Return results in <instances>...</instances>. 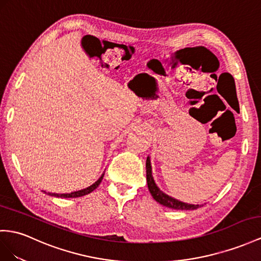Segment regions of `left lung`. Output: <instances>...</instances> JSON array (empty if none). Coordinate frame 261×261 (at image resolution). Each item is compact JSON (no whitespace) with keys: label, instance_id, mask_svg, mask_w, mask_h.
<instances>
[{"label":"left lung","instance_id":"obj_1","mask_svg":"<svg viewBox=\"0 0 261 261\" xmlns=\"http://www.w3.org/2000/svg\"><path fill=\"white\" fill-rule=\"evenodd\" d=\"M146 182H148V188L153 198L163 206L170 207V208H174V210H182V211H192L203 206V205H193V204L179 202V200L166 195L165 193H163L161 190H160L158 188V185L155 184L154 179H153L151 163H150L149 158L146 159Z\"/></svg>","mask_w":261,"mask_h":261}]
</instances>
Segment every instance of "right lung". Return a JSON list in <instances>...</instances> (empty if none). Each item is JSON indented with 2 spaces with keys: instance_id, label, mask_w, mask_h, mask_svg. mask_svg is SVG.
Returning <instances> with one entry per match:
<instances>
[{
  "instance_id": "1",
  "label": "right lung",
  "mask_w": 261,
  "mask_h": 261,
  "mask_svg": "<svg viewBox=\"0 0 261 261\" xmlns=\"http://www.w3.org/2000/svg\"><path fill=\"white\" fill-rule=\"evenodd\" d=\"M103 175H105V174H102L101 176H100L98 181L93 183L92 185H90L89 188L84 189V190H82V191H77V192L68 193V194H55V193H48V195H50V196H56V197H64V198H69V197H80V196L87 195V194H89V193H91L93 190H96V189L98 188L99 184L101 183V181H102V177H103ZM43 192H44V191H43ZM44 193H46V192H44Z\"/></svg>"
}]
</instances>
